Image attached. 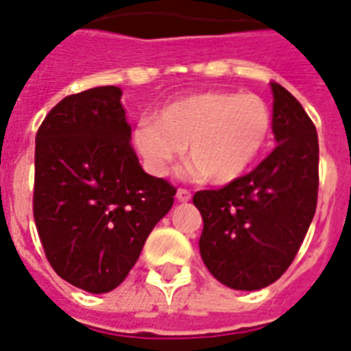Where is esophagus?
I'll return each instance as SVG.
<instances>
[{
	"label": "esophagus",
	"mask_w": 351,
	"mask_h": 351,
	"mask_svg": "<svg viewBox=\"0 0 351 351\" xmlns=\"http://www.w3.org/2000/svg\"><path fill=\"white\" fill-rule=\"evenodd\" d=\"M176 197H178V201H181V203H184V201H190V197H192V194H190L189 190L186 189H179L178 194H176Z\"/></svg>",
	"instance_id": "1"
}]
</instances>
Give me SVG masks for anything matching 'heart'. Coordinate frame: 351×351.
<instances>
[{"label": "heart", "mask_w": 351, "mask_h": 351, "mask_svg": "<svg viewBox=\"0 0 351 351\" xmlns=\"http://www.w3.org/2000/svg\"><path fill=\"white\" fill-rule=\"evenodd\" d=\"M271 122V110L258 95L203 91L167 104L156 121L138 122L133 138L152 173L167 176L186 148L201 178L223 184L256 161Z\"/></svg>", "instance_id": "1"}]
</instances>
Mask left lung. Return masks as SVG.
<instances>
[{
	"instance_id": "left-lung-1",
	"label": "left lung",
	"mask_w": 351,
	"mask_h": 351,
	"mask_svg": "<svg viewBox=\"0 0 351 351\" xmlns=\"http://www.w3.org/2000/svg\"><path fill=\"white\" fill-rule=\"evenodd\" d=\"M273 89V133L278 146L252 172L223 189L199 190V252L225 286L254 291L286 273L317 208L319 137L313 121L280 84Z\"/></svg>"
}]
</instances>
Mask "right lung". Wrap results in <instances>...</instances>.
I'll return each instance as SVG.
<instances>
[{"label":"right lung","mask_w":351,"mask_h":351,"mask_svg":"<svg viewBox=\"0 0 351 351\" xmlns=\"http://www.w3.org/2000/svg\"><path fill=\"white\" fill-rule=\"evenodd\" d=\"M121 97L117 86L69 95L36 133L38 236L60 278L89 293L122 284L176 195L138 165Z\"/></svg>","instance_id":"1"}]
</instances>
